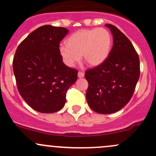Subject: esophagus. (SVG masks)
Segmentation results:
<instances>
[{
    "instance_id": "esophagus-1",
    "label": "esophagus",
    "mask_w": 156,
    "mask_h": 156,
    "mask_svg": "<svg viewBox=\"0 0 156 156\" xmlns=\"http://www.w3.org/2000/svg\"><path fill=\"white\" fill-rule=\"evenodd\" d=\"M78 78H83V77L84 76V74L81 72H78Z\"/></svg>"
}]
</instances>
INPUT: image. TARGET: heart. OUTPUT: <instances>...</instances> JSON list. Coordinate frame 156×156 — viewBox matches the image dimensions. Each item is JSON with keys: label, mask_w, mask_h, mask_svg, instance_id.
I'll return each instance as SVG.
<instances>
[{"label": "heart", "mask_w": 156, "mask_h": 156, "mask_svg": "<svg viewBox=\"0 0 156 156\" xmlns=\"http://www.w3.org/2000/svg\"><path fill=\"white\" fill-rule=\"evenodd\" d=\"M112 46V36L104 28L80 29L66 40V44L59 47V53L64 63L72 67L83 59L91 66H98L106 61Z\"/></svg>", "instance_id": "1"}]
</instances>
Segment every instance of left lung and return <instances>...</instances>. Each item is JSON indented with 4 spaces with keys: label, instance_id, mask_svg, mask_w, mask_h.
I'll list each match as a JSON object with an SVG mask.
<instances>
[{
    "label": "left lung",
    "instance_id": "left-lung-1",
    "mask_svg": "<svg viewBox=\"0 0 156 156\" xmlns=\"http://www.w3.org/2000/svg\"><path fill=\"white\" fill-rule=\"evenodd\" d=\"M113 36V46L103 63L85 72L86 98L91 109L111 114L130 101L140 78V59L128 38L117 27L106 24Z\"/></svg>",
    "mask_w": 156,
    "mask_h": 156
}]
</instances>
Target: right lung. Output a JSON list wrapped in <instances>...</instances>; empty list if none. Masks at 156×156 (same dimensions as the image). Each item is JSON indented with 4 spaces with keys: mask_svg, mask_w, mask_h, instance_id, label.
Masks as SVG:
<instances>
[{
    "mask_svg": "<svg viewBox=\"0 0 156 156\" xmlns=\"http://www.w3.org/2000/svg\"><path fill=\"white\" fill-rule=\"evenodd\" d=\"M69 33L63 27L46 25L26 37L12 61L17 88L33 109L42 113L60 110L78 70L66 66L59 53V43Z\"/></svg>",
    "mask_w": 156,
    "mask_h": 156,
    "instance_id": "obj_1",
    "label": "right lung"
}]
</instances>
